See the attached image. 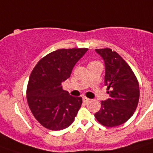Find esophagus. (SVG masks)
Masks as SVG:
<instances>
[{
    "instance_id": "34e87169",
    "label": "esophagus",
    "mask_w": 153,
    "mask_h": 153,
    "mask_svg": "<svg viewBox=\"0 0 153 153\" xmlns=\"http://www.w3.org/2000/svg\"><path fill=\"white\" fill-rule=\"evenodd\" d=\"M89 101H90V99L86 98V97H83V102H89Z\"/></svg>"
}]
</instances>
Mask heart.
<instances>
[{"label":"heart","instance_id":"obj_1","mask_svg":"<svg viewBox=\"0 0 153 153\" xmlns=\"http://www.w3.org/2000/svg\"><path fill=\"white\" fill-rule=\"evenodd\" d=\"M91 63H93V62H91Z\"/></svg>","mask_w":153,"mask_h":153}]
</instances>
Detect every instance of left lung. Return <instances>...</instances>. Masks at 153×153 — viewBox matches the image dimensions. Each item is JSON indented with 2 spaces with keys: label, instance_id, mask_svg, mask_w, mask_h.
Segmentation results:
<instances>
[{
  "label": "left lung",
  "instance_id": "obj_1",
  "mask_svg": "<svg viewBox=\"0 0 153 153\" xmlns=\"http://www.w3.org/2000/svg\"><path fill=\"white\" fill-rule=\"evenodd\" d=\"M95 51L104 60V82L110 97L101 101L95 118L105 126H117L134 113L140 99V86L132 69L116 51L109 48Z\"/></svg>",
  "mask_w": 153,
  "mask_h": 153
}]
</instances>
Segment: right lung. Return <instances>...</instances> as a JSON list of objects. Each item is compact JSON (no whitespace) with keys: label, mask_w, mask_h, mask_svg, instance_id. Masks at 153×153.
Listing matches in <instances>:
<instances>
[{"label":"right lung","mask_w":153,"mask_h":153,"mask_svg":"<svg viewBox=\"0 0 153 153\" xmlns=\"http://www.w3.org/2000/svg\"><path fill=\"white\" fill-rule=\"evenodd\" d=\"M87 48L60 49L36 63L27 89V100L36 120L51 130H61L74 122L82 104V97H72L63 90L62 83L70 76L75 64Z\"/></svg>","instance_id":"1"}]
</instances>
